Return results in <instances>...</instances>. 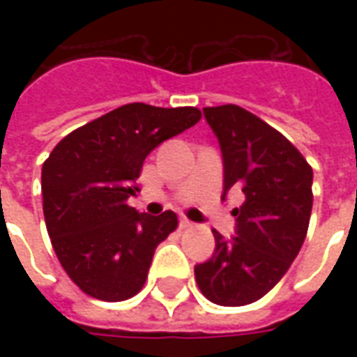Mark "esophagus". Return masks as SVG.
Wrapping results in <instances>:
<instances>
[{"mask_svg": "<svg viewBox=\"0 0 357 357\" xmlns=\"http://www.w3.org/2000/svg\"><path fill=\"white\" fill-rule=\"evenodd\" d=\"M193 222L187 220V218H181V220H179V227H181V229H189V227H193Z\"/></svg>", "mask_w": 357, "mask_h": 357, "instance_id": "34e87169", "label": "esophagus"}]
</instances>
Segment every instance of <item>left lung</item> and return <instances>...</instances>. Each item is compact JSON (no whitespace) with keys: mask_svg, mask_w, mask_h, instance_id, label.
<instances>
[{"mask_svg":"<svg viewBox=\"0 0 357 357\" xmlns=\"http://www.w3.org/2000/svg\"><path fill=\"white\" fill-rule=\"evenodd\" d=\"M224 155V195L239 189L237 237L214 229L216 250L195 268L201 292L220 306H245L268 294L291 268L312 216L314 172L298 149L239 105L206 107Z\"/></svg>","mask_w":357,"mask_h":357,"instance_id":"obj_1","label":"left lung"}]
</instances>
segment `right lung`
I'll list each match as a JSON object with an SVG mask.
<instances>
[{
    "label": "right lung",
    "mask_w": 357,
    "mask_h": 357,
    "mask_svg": "<svg viewBox=\"0 0 357 357\" xmlns=\"http://www.w3.org/2000/svg\"><path fill=\"white\" fill-rule=\"evenodd\" d=\"M195 107L130 102L76 128L42 168L43 216L59 262L93 298L120 302L147 281L155 248L178 227L166 210L149 216L128 204L147 155L201 120Z\"/></svg>",
    "instance_id": "obj_1"
}]
</instances>
